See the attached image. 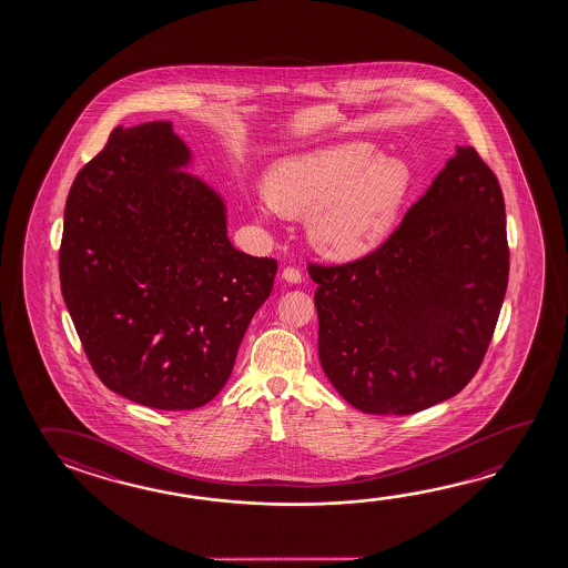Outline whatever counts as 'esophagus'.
Here are the masks:
<instances>
[{"label": "esophagus", "mask_w": 568, "mask_h": 568, "mask_svg": "<svg viewBox=\"0 0 568 568\" xmlns=\"http://www.w3.org/2000/svg\"><path fill=\"white\" fill-rule=\"evenodd\" d=\"M281 277L287 281V283H301V280H303V273H301L297 267H285L283 273H281Z\"/></svg>", "instance_id": "1"}]
</instances>
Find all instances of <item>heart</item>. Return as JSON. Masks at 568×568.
<instances>
[{"instance_id": "1", "label": "heart", "mask_w": 568, "mask_h": 568, "mask_svg": "<svg viewBox=\"0 0 568 568\" xmlns=\"http://www.w3.org/2000/svg\"><path fill=\"white\" fill-rule=\"evenodd\" d=\"M255 200L261 217L307 214L311 242L335 260H358L384 242L412 187L404 160L373 142L328 144L271 168Z\"/></svg>"}]
</instances>
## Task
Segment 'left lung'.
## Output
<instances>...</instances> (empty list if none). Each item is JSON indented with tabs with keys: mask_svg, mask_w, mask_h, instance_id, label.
Masks as SVG:
<instances>
[{
	"mask_svg": "<svg viewBox=\"0 0 568 568\" xmlns=\"http://www.w3.org/2000/svg\"><path fill=\"white\" fill-rule=\"evenodd\" d=\"M318 358L366 414H416L464 390L484 361L509 280L505 202L491 168L457 146L378 250L308 263Z\"/></svg>",
	"mask_w": 568,
	"mask_h": 568,
	"instance_id": "8db88e82",
	"label": "left lung"
}]
</instances>
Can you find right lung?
Returning <instances> with one entry per match:
<instances>
[{
	"label": "right lung",
	"instance_id": "1",
	"mask_svg": "<svg viewBox=\"0 0 568 568\" xmlns=\"http://www.w3.org/2000/svg\"><path fill=\"white\" fill-rule=\"evenodd\" d=\"M172 122L116 126L65 204L61 293L109 390L156 409L217 396L277 261L233 247L222 195Z\"/></svg>",
	"mask_w": 568,
	"mask_h": 568
}]
</instances>
